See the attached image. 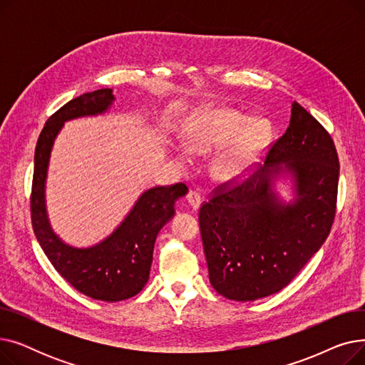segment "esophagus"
Instances as JSON below:
<instances>
[{"instance_id": "34e87169", "label": "esophagus", "mask_w": 365, "mask_h": 365, "mask_svg": "<svg viewBox=\"0 0 365 365\" xmlns=\"http://www.w3.org/2000/svg\"><path fill=\"white\" fill-rule=\"evenodd\" d=\"M186 201H187V205L190 207V210H192V212H197V210L201 205V197H200V194L195 192V190H189V194L186 197Z\"/></svg>"}]
</instances>
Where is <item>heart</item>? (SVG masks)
<instances>
[{
	"label": "heart",
	"mask_w": 365,
	"mask_h": 365,
	"mask_svg": "<svg viewBox=\"0 0 365 365\" xmlns=\"http://www.w3.org/2000/svg\"><path fill=\"white\" fill-rule=\"evenodd\" d=\"M269 139V127L263 121H245L234 109L216 106L194 113L185 124L180 142L190 158L207 157L222 147L210 164V175L217 185L227 186L244 178ZM173 163L180 170L187 167L182 153H175Z\"/></svg>",
	"instance_id": "1"
}]
</instances>
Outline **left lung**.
<instances>
[{
    "label": "left lung",
    "instance_id": "8db88e82",
    "mask_svg": "<svg viewBox=\"0 0 365 365\" xmlns=\"http://www.w3.org/2000/svg\"><path fill=\"white\" fill-rule=\"evenodd\" d=\"M278 182L289 185L287 200ZM339 158L330 134L293 102L290 125L264 165L200 208L208 278L229 300L253 302L289 285L327 240Z\"/></svg>",
    "mask_w": 365,
    "mask_h": 365
}]
</instances>
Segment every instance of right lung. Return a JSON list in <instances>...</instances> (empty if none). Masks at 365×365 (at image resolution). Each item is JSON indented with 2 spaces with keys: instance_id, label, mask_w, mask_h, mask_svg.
<instances>
[{
  "instance_id": "1",
  "label": "right lung",
  "mask_w": 365,
  "mask_h": 365,
  "mask_svg": "<svg viewBox=\"0 0 365 365\" xmlns=\"http://www.w3.org/2000/svg\"><path fill=\"white\" fill-rule=\"evenodd\" d=\"M113 102L112 90L102 88L81 94L51 115L35 148L31 198L34 232L54 269L80 293L109 303L130 299L143 289L149 279L157 235L175 216L176 201L187 194L183 183L143 190L120 225L88 247L68 244L54 232L46 201L54 142L65 123L105 115Z\"/></svg>"
}]
</instances>
